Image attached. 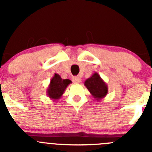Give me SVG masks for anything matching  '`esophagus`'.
<instances>
[{
  "label": "esophagus",
  "mask_w": 152,
  "mask_h": 152,
  "mask_svg": "<svg viewBox=\"0 0 152 152\" xmlns=\"http://www.w3.org/2000/svg\"><path fill=\"white\" fill-rule=\"evenodd\" d=\"M72 80H73L74 83H80L81 79L79 77H72Z\"/></svg>",
  "instance_id": "1"
}]
</instances>
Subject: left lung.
<instances>
[{"instance_id": "left-lung-1", "label": "left lung", "mask_w": 152, "mask_h": 152, "mask_svg": "<svg viewBox=\"0 0 152 152\" xmlns=\"http://www.w3.org/2000/svg\"><path fill=\"white\" fill-rule=\"evenodd\" d=\"M84 85L92 96L98 101L104 97L108 93L107 85L100 77V75L96 72L91 77L85 80Z\"/></svg>"}]
</instances>
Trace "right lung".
Here are the masks:
<instances>
[{"mask_svg": "<svg viewBox=\"0 0 152 152\" xmlns=\"http://www.w3.org/2000/svg\"><path fill=\"white\" fill-rule=\"evenodd\" d=\"M71 83L72 80L69 79H62L59 75L55 74L47 89V95L52 100H58Z\"/></svg>", "mask_w": 152, "mask_h": 152, "instance_id": "add662e5", "label": "right lung"}]
</instances>
